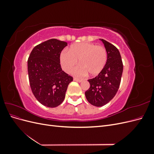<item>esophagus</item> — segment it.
<instances>
[{"label": "esophagus", "mask_w": 154, "mask_h": 154, "mask_svg": "<svg viewBox=\"0 0 154 154\" xmlns=\"http://www.w3.org/2000/svg\"><path fill=\"white\" fill-rule=\"evenodd\" d=\"M74 81H76V82H82L83 81V80H82V79H78V78H74Z\"/></svg>", "instance_id": "esophagus-1"}]
</instances>
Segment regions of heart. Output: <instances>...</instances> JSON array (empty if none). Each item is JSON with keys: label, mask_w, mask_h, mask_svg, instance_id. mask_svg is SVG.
<instances>
[{"label": "heart", "mask_w": 154, "mask_h": 154, "mask_svg": "<svg viewBox=\"0 0 154 154\" xmlns=\"http://www.w3.org/2000/svg\"><path fill=\"white\" fill-rule=\"evenodd\" d=\"M78 60L81 66L74 69V76L82 77L89 73L91 76L98 74L105 66L107 53L105 48L90 42L73 44L60 54V63L65 71L69 72L75 67Z\"/></svg>", "instance_id": "1"}]
</instances>
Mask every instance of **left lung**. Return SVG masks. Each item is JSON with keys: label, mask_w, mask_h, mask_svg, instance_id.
I'll return each mask as SVG.
<instances>
[{"label": "left lung", "mask_w": 154, "mask_h": 154, "mask_svg": "<svg viewBox=\"0 0 154 154\" xmlns=\"http://www.w3.org/2000/svg\"><path fill=\"white\" fill-rule=\"evenodd\" d=\"M104 44L107 61L96 77L88 80L90 88L85 94L87 101L96 106H102L115 96L119 87L123 66L119 50L114 45L100 39Z\"/></svg>", "instance_id": "obj_1"}]
</instances>
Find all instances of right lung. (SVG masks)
Instances as JSON below:
<instances>
[{
	"mask_svg": "<svg viewBox=\"0 0 154 154\" xmlns=\"http://www.w3.org/2000/svg\"><path fill=\"white\" fill-rule=\"evenodd\" d=\"M67 45L66 42L50 39L33 48L27 60V71L32 94L41 104L57 107L66 96L72 76L60 66V53Z\"/></svg>",
	"mask_w": 154,
	"mask_h": 154,
	"instance_id": "obj_1",
	"label": "right lung"
}]
</instances>
